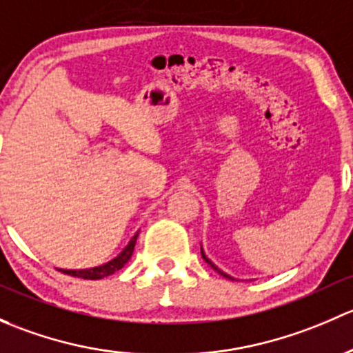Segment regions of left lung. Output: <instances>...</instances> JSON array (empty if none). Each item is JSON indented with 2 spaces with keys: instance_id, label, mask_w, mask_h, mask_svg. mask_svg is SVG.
I'll return each instance as SVG.
<instances>
[{
  "instance_id": "obj_1",
  "label": "left lung",
  "mask_w": 353,
  "mask_h": 353,
  "mask_svg": "<svg viewBox=\"0 0 353 353\" xmlns=\"http://www.w3.org/2000/svg\"><path fill=\"white\" fill-rule=\"evenodd\" d=\"M201 252H202V250H201ZM202 258H203V260H205V261H207V263H209V265H210V267H212V268H214V270H217V267H214V265H212V263H210V260H207V256H205V255H203V252H202ZM217 272H219V274H221V275H223V277H226V279H231V277H230V275H226V274H224V272H221V270H217Z\"/></svg>"
}]
</instances>
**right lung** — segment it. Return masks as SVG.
Here are the masks:
<instances>
[{
    "instance_id": "right-lung-1",
    "label": "right lung",
    "mask_w": 353,
    "mask_h": 353,
    "mask_svg": "<svg viewBox=\"0 0 353 353\" xmlns=\"http://www.w3.org/2000/svg\"><path fill=\"white\" fill-rule=\"evenodd\" d=\"M136 241H137V234H134V238L130 239L129 245L123 248V252L121 253V255H119L117 258H114L112 261H108V263L100 265V267L86 268V270H61V272H63V274L71 275V277L86 279V281H100V279L108 277V275H112V274H115L117 270H121L123 265L130 260V256H132V252H134V246H136Z\"/></svg>"
}]
</instances>
